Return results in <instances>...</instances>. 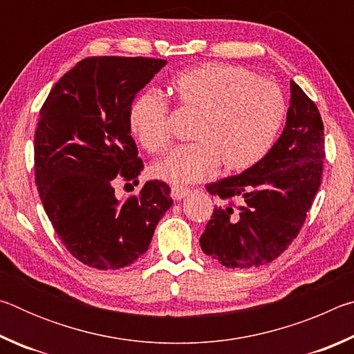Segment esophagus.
<instances>
[{
    "mask_svg": "<svg viewBox=\"0 0 354 354\" xmlns=\"http://www.w3.org/2000/svg\"><path fill=\"white\" fill-rule=\"evenodd\" d=\"M190 194V189L187 187H179V185H173L171 187V198L173 200H183L184 196H187Z\"/></svg>",
    "mask_w": 354,
    "mask_h": 354,
    "instance_id": "obj_1",
    "label": "esophagus"
}]
</instances>
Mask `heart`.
I'll list each match as a JSON object with an SVG mask.
<instances>
[{
    "mask_svg": "<svg viewBox=\"0 0 354 354\" xmlns=\"http://www.w3.org/2000/svg\"><path fill=\"white\" fill-rule=\"evenodd\" d=\"M179 109L196 113L190 139L149 165L159 181L183 185L205 181L223 164L227 171L251 169L266 158L286 118V101L277 84L226 64L184 70L169 84ZM169 104L154 92H142L128 111L131 134L148 153L169 145Z\"/></svg>",
    "mask_w": 354,
    "mask_h": 354,
    "instance_id": "obj_1",
    "label": "heart"
}]
</instances>
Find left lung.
I'll use <instances>...</instances> for the list:
<instances>
[{"label": "left lung", "mask_w": 354, "mask_h": 354, "mask_svg": "<svg viewBox=\"0 0 354 354\" xmlns=\"http://www.w3.org/2000/svg\"><path fill=\"white\" fill-rule=\"evenodd\" d=\"M286 128L261 162L206 190L218 196L201 250L227 268L259 267L297 239L322 184L325 140L320 112L290 81Z\"/></svg>", "instance_id": "1"}]
</instances>
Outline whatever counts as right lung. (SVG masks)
Segmentation results:
<instances>
[{
	"label": "right lung",
	"instance_id": "1",
	"mask_svg": "<svg viewBox=\"0 0 354 354\" xmlns=\"http://www.w3.org/2000/svg\"><path fill=\"white\" fill-rule=\"evenodd\" d=\"M165 64L153 57L82 59L40 109L34 176L41 205L71 256L98 270H118L145 254L173 205L162 181H148L124 200L115 196L120 181L139 183L143 170L129 106Z\"/></svg>",
	"mask_w": 354,
	"mask_h": 354
}]
</instances>
